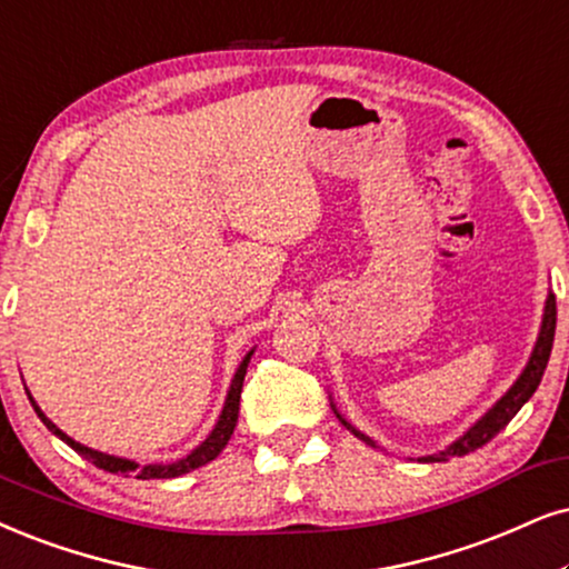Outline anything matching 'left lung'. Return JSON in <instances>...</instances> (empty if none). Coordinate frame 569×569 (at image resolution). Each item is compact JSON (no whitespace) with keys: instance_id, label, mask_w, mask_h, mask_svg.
Masks as SVG:
<instances>
[{"instance_id":"obj_1","label":"left lung","mask_w":569,"mask_h":569,"mask_svg":"<svg viewBox=\"0 0 569 569\" xmlns=\"http://www.w3.org/2000/svg\"><path fill=\"white\" fill-rule=\"evenodd\" d=\"M553 330H557V299H553V293L546 297V307H543V322H541V333H538V341H536V349L533 355H530L528 365H525V370L520 372V378L515 380V386L509 388V391L501 397L496 405L488 409V412L480 417V420L467 430L465 436H459L455 443L446 446L443 451H438V455H430V457H422V462H449L451 457H465L470 455V451L480 449V446H486L491 438L499 433V430L507 428V422L512 420V417L520 412V407L528 401L530 397L536 393L538 383H541L543 378V370H546V362H549V355H551V343H553ZM336 412V407H333ZM338 420L347 426L351 433H355L359 441H365L368 446H378L372 441L370 436L359 433L357 428H351L347 420H343L341 415L336 412Z\"/></svg>"}]
</instances>
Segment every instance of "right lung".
I'll list each match as a JSON object with an SVG mask.
<instances>
[{
    "mask_svg": "<svg viewBox=\"0 0 569 569\" xmlns=\"http://www.w3.org/2000/svg\"><path fill=\"white\" fill-rule=\"evenodd\" d=\"M254 355V349L249 351L247 357L241 359L239 370H236V376L231 380V388H228V397H226V407H222V412L218 417V422H214L212 433L201 441L197 449L191 451V455H186L183 459H178V462H170V465H139L133 462V459H123V457H112V455H104V451H97V449H89V446L78 443L70 438L68 433H62L60 428L54 426L49 417L41 412L39 405H36L31 393H28V399H31V407L36 409V415L41 417V422L52 430L57 438H62L64 443L70 446V449H76L78 455L83 459H89L91 465H97L99 470H107V472H114V476H133V478H141V480H152V478H178V476H186V472L197 470V467L212 462L214 457L220 455L222 449H226V443L231 441L233 436V428L236 422H239V401H241V388H243V376H247V368H249V359Z\"/></svg>",
    "mask_w": 569,
    "mask_h": 569,
    "instance_id": "1",
    "label": "right lung"
}]
</instances>
